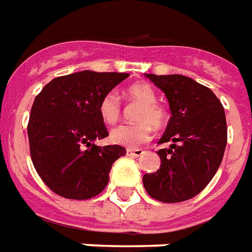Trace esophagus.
I'll return each instance as SVG.
<instances>
[{"instance_id": "esophagus-1", "label": "esophagus", "mask_w": 252, "mask_h": 252, "mask_svg": "<svg viewBox=\"0 0 252 252\" xmlns=\"http://www.w3.org/2000/svg\"><path fill=\"white\" fill-rule=\"evenodd\" d=\"M145 152L142 149H127L126 150V154H127L128 157H141Z\"/></svg>"}]
</instances>
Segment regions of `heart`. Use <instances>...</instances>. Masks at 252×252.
Here are the masks:
<instances>
[{"instance_id": "obj_1", "label": "heart", "mask_w": 252, "mask_h": 252, "mask_svg": "<svg viewBox=\"0 0 252 252\" xmlns=\"http://www.w3.org/2000/svg\"><path fill=\"white\" fill-rule=\"evenodd\" d=\"M126 95L133 102L142 104L139 111L138 125H121L111 130L110 139L115 145L135 148L152 137V126L161 127L165 122V113L157 104V95L148 83L131 84L126 90ZM99 115L104 124L113 125L121 117V102L117 94L110 91L99 102Z\"/></svg>"}]
</instances>
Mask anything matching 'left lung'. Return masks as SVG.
<instances>
[{
    "mask_svg": "<svg viewBox=\"0 0 252 252\" xmlns=\"http://www.w3.org/2000/svg\"><path fill=\"white\" fill-rule=\"evenodd\" d=\"M165 94L172 117L158 144L161 166L142 177L149 196L180 203L199 194L214 179L227 145V122L220 100L208 87L184 75L145 73Z\"/></svg>",
    "mask_w": 252,
    "mask_h": 252,
    "instance_id": "1",
    "label": "left lung"
}]
</instances>
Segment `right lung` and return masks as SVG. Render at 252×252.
<instances>
[{
	"label": "right lung",
	"instance_id": "add662e5",
	"mask_svg": "<svg viewBox=\"0 0 252 252\" xmlns=\"http://www.w3.org/2000/svg\"><path fill=\"white\" fill-rule=\"evenodd\" d=\"M126 78L124 72H73L51 80L34 99L28 124L31 157L59 196L87 200L99 194L114 162L126 154L119 145L94 144L108 134L99 102Z\"/></svg>",
	"mask_w": 252,
	"mask_h": 252
}]
</instances>
